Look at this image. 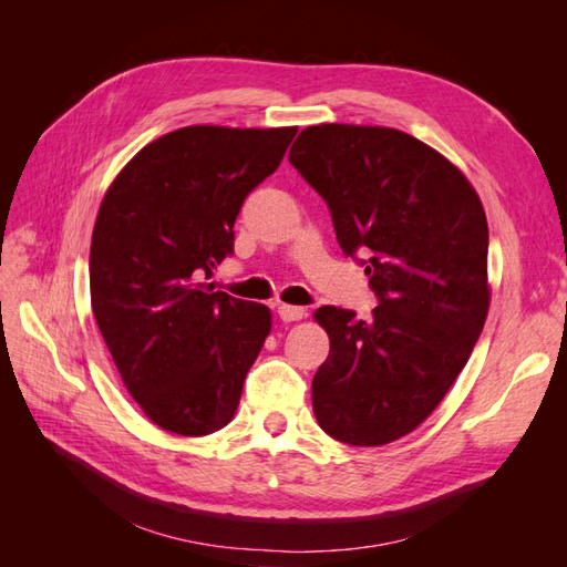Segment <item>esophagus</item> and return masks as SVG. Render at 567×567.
Listing matches in <instances>:
<instances>
[{"instance_id":"34e87169","label":"esophagus","mask_w":567,"mask_h":567,"mask_svg":"<svg viewBox=\"0 0 567 567\" xmlns=\"http://www.w3.org/2000/svg\"><path fill=\"white\" fill-rule=\"evenodd\" d=\"M279 317L281 321H300L305 317V307H296V305H279Z\"/></svg>"}]
</instances>
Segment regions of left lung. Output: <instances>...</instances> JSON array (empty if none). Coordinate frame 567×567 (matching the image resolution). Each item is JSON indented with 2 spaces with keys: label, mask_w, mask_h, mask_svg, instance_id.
Segmentation results:
<instances>
[{
  "label": "left lung",
  "mask_w": 567,
  "mask_h": 567,
  "mask_svg": "<svg viewBox=\"0 0 567 567\" xmlns=\"http://www.w3.org/2000/svg\"><path fill=\"white\" fill-rule=\"evenodd\" d=\"M288 161L329 205L342 252L367 267L379 298L367 319L333 305L315 312L331 340L312 381L315 416L333 440L379 447L433 414L483 333V203L458 167L390 127H305Z\"/></svg>",
  "instance_id": "1"
}]
</instances>
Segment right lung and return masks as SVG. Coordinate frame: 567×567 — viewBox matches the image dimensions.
Segmentation results:
<instances>
[{
	"label": "right lung",
	"mask_w": 567,
	"mask_h": 567,
	"mask_svg": "<svg viewBox=\"0 0 567 567\" xmlns=\"http://www.w3.org/2000/svg\"><path fill=\"white\" fill-rule=\"evenodd\" d=\"M298 127L192 125L144 146L101 200L92 312L123 383L167 433L210 435L241 400L271 331L265 305L200 279L234 252V221Z\"/></svg>",
	"instance_id": "add662e5"
}]
</instances>
